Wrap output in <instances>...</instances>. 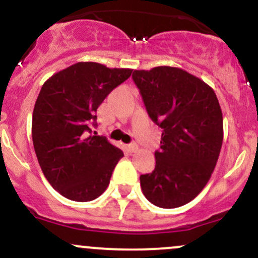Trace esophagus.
<instances>
[{"label": "esophagus", "instance_id": "34e87169", "mask_svg": "<svg viewBox=\"0 0 258 258\" xmlns=\"http://www.w3.org/2000/svg\"><path fill=\"white\" fill-rule=\"evenodd\" d=\"M138 149H139V146H138L137 144H129V145H126V150H128L129 152L138 151Z\"/></svg>", "mask_w": 258, "mask_h": 258}]
</instances>
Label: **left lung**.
I'll use <instances>...</instances> for the list:
<instances>
[{"instance_id":"left-lung-1","label":"left lung","mask_w":258,"mask_h":258,"mask_svg":"<svg viewBox=\"0 0 258 258\" xmlns=\"http://www.w3.org/2000/svg\"><path fill=\"white\" fill-rule=\"evenodd\" d=\"M133 80L162 129L155 170L141 174V189L156 207L184 206L206 187L220 154L224 129L217 95L203 80L172 66L135 70Z\"/></svg>"}]
</instances>
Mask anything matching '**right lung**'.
<instances>
[{
  "label": "right lung",
  "instance_id": "1",
  "mask_svg": "<svg viewBox=\"0 0 258 258\" xmlns=\"http://www.w3.org/2000/svg\"><path fill=\"white\" fill-rule=\"evenodd\" d=\"M132 73L77 62L44 82L33 110V145L45 178L65 198L90 202L107 189L124 154L91 128L97 108Z\"/></svg>",
  "mask_w": 258,
  "mask_h": 258
}]
</instances>
